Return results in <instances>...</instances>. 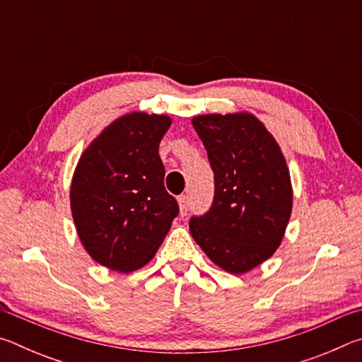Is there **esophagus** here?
Here are the masks:
<instances>
[{"label":"esophagus","mask_w":362,"mask_h":362,"mask_svg":"<svg viewBox=\"0 0 362 362\" xmlns=\"http://www.w3.org/2000/svg\"><path fill=\"white\" fill-rule=\"evenodd\" d=\"M179 207H180L182 216H185L187 211H188V196H185V194L179 196Z\"/></svg>","instance_id":"34e87169"}]
</instances>
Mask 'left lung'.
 <instances>
[{"mask_svg":"<svg viewBox=\"0 0 362 362\" xmlns=\"http://www.w3.org/2000/svg\"><path fill=\"white\" fill-rule=\"evenodd\" d=\"M192 124L206 146L216 193L209 212L189 220V233L217 267L247 273L276 252L289 223L286 158L252 113L199 115Z\"/></svg>","mask_w":362,"mask_h":362,"instance_id":"8db88e82","label":"left lung"}]
</instances>
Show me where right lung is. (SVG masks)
I'll use <instances>...</instances> for the list:
<instances>
[{
	"instance_id": "add662e5",
	"label": "right lung",
	"mask_w": 362,
	"mask_h": 362,
	"mask_svg": "<svg viewBox=\"0 0 362 362\" xmlns=\"http://www.w3.org/2000/svg\"><path fill=\"white\" fill-rule=\"evenodd\" d=\"M170 122L168 115L126 113L79 156L70 187L73 222L86 252L105 268L131 273L146 265L179 214L158 153Z\"/></svg>"
}]
</instances>
